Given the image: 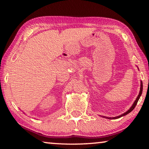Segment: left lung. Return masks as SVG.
<instances>
[{"label":"left lung","mask_w":149,"mask_h":149,"mask_svg":"<svg viewBox=\"0 0 149 149\" xmlns=\"http://www.w3.org/2000/svg\"><path fill=\"white\" fill-rule=\"evenodd\" d=\"M137 68H138V67H137ZM138 69H139V68H138ZM142 92H143V82H142V81H141V87H140V91H139V95H138V96H137V99H135V100L134 101V102H133V104H132V107H131V108H130L129 110H128L127 111V112H125L123 113V114H121V115H120V116H116V117H106V116H101V117L104 118H107V119H109V120H113V119L115 120V119H118V118H121V117H122V116H123L127 115V114H129V113H130L133 109H134L135 107V106L137 105V102H138L139 99L140 97L141 96V94H142Z\"/></svg>","instance_id":"8db88e82"}]
</instances>
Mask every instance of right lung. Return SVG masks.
Returning <instances> with one entry per match:
<instances>
[{"instance_id":"1","label":"right lung","mask_w":149,"mask_h":149,"mask_svg":"<svg viewBox=\"0 0 149 149\" xmlns=\"http://www.w3.org/2000/svg\"><path fill=\"white\" fill-rule=\"evenodd\" d=\"M24 114H25V113H24Z\"/></svg>"}]
</instances>
